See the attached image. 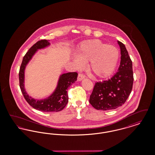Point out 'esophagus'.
<instances>
[{
    "label": "esophagus",
    "mask_w": 155,
    "mask_h": 155,
    "mask_svg": "<svg viewBox=\"0 0 155 155\" xmlns=\"http://www.w3.org/2000/svg\"><path fill=\"white\" fill-rule=\"evenodd\" d=\"M85 75L84 74H78V77H77V81H81L82 79L85 78Z\"/></svg>",
    "instance_id": "obj_1"
}]
</instances>
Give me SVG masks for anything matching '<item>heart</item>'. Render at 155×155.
<instances>
[{
	"instance_id": "1",
	"label": "heart",
	"mask_w": 155,
	"mask_h": 155,
	"mask_svg": "<svg viewBox=\"0 0 155 155\" xmlns=\"http://www.w3.org/2000/svg\"><path fill=\"white\" fill-rule=\"evenodd\" d=\"M77 56L73 59L76 67L82 68L83 62L88 61L90 71L96 77L104 78L114 72L118 63L119 52L113 45L93 39L86 41L80 45L77 50Z\"/></svg>"
}]
</instances>
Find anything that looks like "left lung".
Returning <instances> with one entry per match:
<instances>
[{"mask_svg":"<svg viewBox=\"0 0 155 155\" xmlns=\"http://www.w3.org/2000/svg\"><path fill=\"white\" fill-rule=\"evenodd\" d=\"M121 61L118 71L111 78L97 82L90 96L89 103L97 110H109L121 106L133 89V62L125 45L118 41Z\"/></svg>","mask_w":155,"mask_h":155,"instance_id":"8db88e82","label":"left lung"}]
</instances>
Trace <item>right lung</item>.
Here are the masks:
<instances>
[{"mask_svg": "<svg viewBox=\"0 0 155 155\" xmlns=\"http://www.w3.org/2000/svg\"><path fill=\"white\" fill-rule=\"evenodd\" d=\"M50 44L48 41L42 39L38 41L31 47L22 59L19 71V84L22 95L31 106L38 110L44 112H55L63 110L68 101L67 89L77 81L78 74L70 72L62 74L59 78L58 84L52 95L44 100H35L28 96L26 93L24 86V70L32 56L38 49H42Z\"/></svg>", "mask_w": 155, "mask_h": 155, "instance_id": "right-lung-1", "label": "right lung"}]
</instances>
